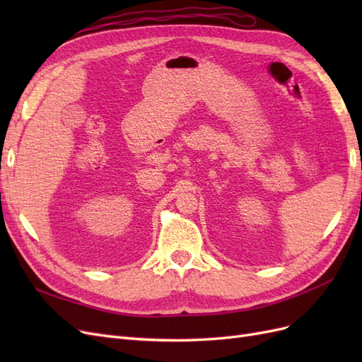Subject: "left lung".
<instances>
[{"mask_svg":"<svg viewBox=\"0 0 362 362\" xmlns=\"http://www.w3.org/2000/svg\"><path fill=\"white\" fill-rule=\"evenodd\" d=\"M361 168H362V164H361Z\"/></svg>","mask_w":362,"mask_h":362,"instance_id":"8db88e82","label":"left lung"}]
</instances>
